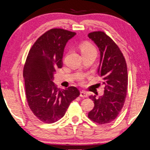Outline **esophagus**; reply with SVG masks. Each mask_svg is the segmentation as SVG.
I'll return each mask as SVG.
<instances>
[{"label": "esophagus", "mask_w": 150, "mask_h": 150, "mask_svg": "<svg viewBox=\"0 0 150 150\" xmlns=\"http://www.w3.org/2000/svg\"><path fill=\"white\" fill-rule=\"evenodd\" d=\"M88 93L86 91L82 90V91L80 92V96L81 97H83V98H86V97H88Z\"/></svg>", "instance_id": "esophagus-1"}]
</instances>
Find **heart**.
<instances>
[{
	"label": "heart",
	"mask_w": 150,
	"mask_h": 150,
	"mask_svg": "<svg viewBox=\"0 0 150 150\" xmlns=\"http://www.w3.org/2000/svg\"><path fill=\"white\" fill-rule=\"evenodd\" d=\"M80 50H81V54H88L90 53V52H96V49L94 47L93 45L91 44L89 42H84L80 45ZM79 79L82 81L83 80V77H81L79 78Z\"/></svg>",
	"instance_id": "obj_1"
}]
</instances>
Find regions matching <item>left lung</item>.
<instances>
[{
  "label": "left lung",
  "instance_id": "1",
  "mask_svg": "<svg viewBox=\"0 0 150 150\" xmlns=\"http://www.w3.org/2000/svg\"><path fill=\"white\" fill-rule=\"evenodd\" d=\"M100 51L98 73L105 85L104 94L90 96L94 107L88 113V117L99 124L110 123L121 111L125 102L128 87L126 60L120 48L104 32L88 34Z\"/></svg>",
  "mask_w": 150,
  "mask_h": 150
}]
</instances>
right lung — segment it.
Here are the masks:
<instances>
[{"instance_id":"add662e5","label":"right lung","mask_w":150,"mask_h":150,"mask_svg":"<svg viewBox=\"0 0 150 150\" xmlns=\"http://www.w3.org/2000/svg\"><path fill=\"white\" fill-rule=\"evenodd\" d=\"M75 35L64 29H51L36 41L27 56L23 73L26 99L33 114L45 123L61 119L80 94L74 86L61 90L54 83L56 69L62 67L65 46Z\"/></svg>"}]
</instances>
